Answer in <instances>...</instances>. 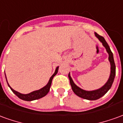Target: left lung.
Returning a JSON list of instances; mask_svg holds the SVG:
<instances>
[{
    "instance_id": "obj_1",
    "label": "left lung",
    "mask_w": 123,
    "mask_h": 123,
    "mask_svg": "<svg viewBox=\"0 0 123 123\" xmlns=\"http://www.w3.org/2000/svg\"><path fill=\"white\" fill-rule=\"evenodd\" d=\"M95 35L99 39V40L103 43V45L105 47L106 50L109 53V61H110V63H111V74H110V76H109L108 81L102 88H101L100 89H98L97 90L85 91L80 88L79 87H78L74 83V82L72 81L70 74L68 75L70 85H71L72 90L74 92L75 94L80 97V98H84L86 99H88V100H96V99H99L103 95H105L106 93L108 92L109 90L111 88V86L113 84V82L114 81L115 76V64L114 62L113 53L111 52L110 47L108 45L107 43L106 42V41L105 40V39L102 36L98 34L97 33H95Z\"/></svg>"
}]
</instances>
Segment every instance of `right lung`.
<instances>
[{
	"label": "right lung",
	"instance_id": "obj_1",
	"mask_svg": "<svg viewBox=\"0 0 123 123\" xmlns=\"http://www.w3.org/2000/svg\"><path fill=\"white\" fill-rule=\"evenodd\" d=\"M58 69H59V67L56 68L55 73H54L53 74V76L50 78V79L49 80L48 84H47L45 87H43V88H41V89L39 90L34 91V92H33L30 93H28V94H22V93L18 92L14 90L10 86L9 84H8V83H8V86L10 87V88L11 89V90L13 92V93H14L15 94L17 95L18 98H20L21 99H23V100L25 101L35 100V99H40V98H43V97L45 96V95L48 93V92H49V90H50L51 83H52V80H53V78L54 76L57 74V72H58ZM5 76H6V74H5Z\"/></svg>",
	"mask_w": 123,
	"mask_h": 123
}]
</instances>
